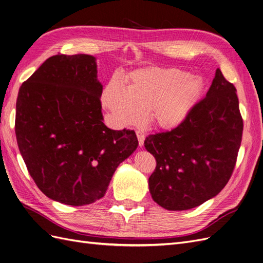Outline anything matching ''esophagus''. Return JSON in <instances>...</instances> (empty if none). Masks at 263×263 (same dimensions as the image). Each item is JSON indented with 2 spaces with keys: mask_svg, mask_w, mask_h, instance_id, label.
<instances>
[{
  "mask_svg": "<svg viewBox=\"0 0 263 263\" xmlns=\"http://www.w3.org/2000/svg\"><path fill=\"white\" fill-rule=\"evenodd\" d=\"M137 137L139 140V145L142 147L144 144V140H145V135H144V133L142 131H137Z\"/></svg>",
  "mask_w": 263,
  "mask_h": 263,
  "instance_id": "1",
  "label": "esophagus"
}]
</instances>
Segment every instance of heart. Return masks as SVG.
<instances>
[{
	"instance_id": "obj_1",
	"label": "heart",
	"mask_w": 263,
	"mask_h": 263,
	"mask_svg": "<svg viewBox=\"0 0 263 263\" xmlns=\"http://www.w3.org/2000/svg\"><path fill=\"white\" fill-rule=\"evenodd\" d=\"M126 87L117 81L108 83L103 105L120 126L138 125L146 119L157 128L171 130L180 125L199 100L204 82L175 67L151 66L131 73Z\"/></svg>"
}]
</instances>
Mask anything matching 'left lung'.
I'll use <instances>...</instances> for the list:
<instances>
[{
    "label": "left lung",
    "instance_id": "1",
    "mask_svg": "<svg viewBox=\"0 0 263 263\" xmlns=\"http://www.w3.org/2000/svg\"><path fill=\"white\" fill-rule=\"evenodd\" d=\"M236 91L217 69L205 98L193 106L187 119L144 141L156 159L148 188L158 205L193 209L214 198L230 180L243 129Z\"/></svg>",
    "mask_w": 263,
    "mask_h": 263
}]
</instances>
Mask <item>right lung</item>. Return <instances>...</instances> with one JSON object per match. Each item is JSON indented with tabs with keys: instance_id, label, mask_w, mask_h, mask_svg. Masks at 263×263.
I'll return each mask as SVG.
<instances>
[{
	"instance_id": "right-lung-1",
	"label": "right lung",
	"mask_w": 263,
	"mask_h": 263,
	"mask_svg": "<svg viewBox=\"0 0 263 263\" xmlns=\"http://www.w3.org/2000/svg\"><path fill=\"white\" fill-rule=\"evenodd\" d=\"M96 58L57 54L22 84L15 133L41 192L67 205L105 196L117 167L137 149L133 130L104 124Z\"/></svg>"
}]
</instances>
